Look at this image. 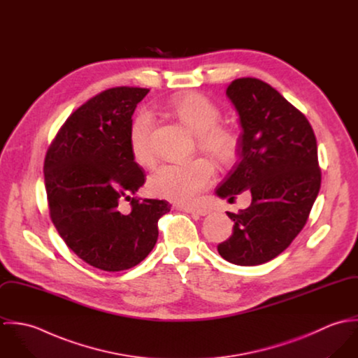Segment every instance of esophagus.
Instances as JSON below:
<instances>
[{
    "mask_svg": "<svg viewBox=\"0 0 358 358\" xmlns=\"http://www.w3.org/2000/svg\"><path fill=\"white\" fill-rule=\"evenodd\" d=\"M180 209H183L185 212H189V213L200 215V216H205L209 213V209L205 206H182Z\"/></svg>",
    "mask_w": 358,
    "mask_h": 358,
    "instance_id": "esophagus-1",
    "label": "esophagus"
}]
</instances>
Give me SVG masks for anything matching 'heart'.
I'll return each mask as SVG.
<instances>
[{
  "instance_id": "obj_1",
  "label": "heart",
  "mask_w": 358,
  "mask_h": 358,
  "mask_svg": "<svg viewBox=\"0 0 358 358\" xmlns=\"http://www.w3.org/2000/svg\"><path fill=\"white\" fill-rule=\"evenodd\" d=\"M173 114L186 124L197 138L199 148L219 164H230L238 150V135L226 124L219 122L222 111L216 103L200 92H187L169 103ZM153 113L142 108L134 118L129 129V145L139 164L153 161L150 136ZM215 178L212 164L205 158L165 162L154 169L148 180L149 192L159 199L178 204L192 203Z\"/></svg>"
}]
</instances>
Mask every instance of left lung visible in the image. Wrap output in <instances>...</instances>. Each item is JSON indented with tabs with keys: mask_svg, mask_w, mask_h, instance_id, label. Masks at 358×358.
<instances>
[{
	"mask_svg": "<svg viewBox=\"0 0 358 358\" xmlns=\"http://www.w3.org/2000/svg\"><path fill=\"white\" fill-rule=\"evenodd\" d=\"M226 95L243 132L240 158L216 194L233 200L247 190L252 203L227 212L233 234L217 252L230 263L256 266L285 251L306 224L321 186L317 141L305 114L262 80L237 78Z\"/></svg>",
	"mask_w": 358,
	"mask_h": 358,
	"instance_id": "1",
	"label": "left lung"
}]
</instances>
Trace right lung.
I'll return each instance as SVG.
<instances>
[{
	"label": "right lung",
	"mask_w": 358,
	"mask_h": 358,
	"mask_svg": "<svg viewBox=\"0 0 358 358\" xmlns=\"http://www.w3.org/2000/svg\"><path fill=\"white\" fill-rule=\"evenodd\" d=\"M150 90L115 87L80 106L62 125L44 161L52 223L66 245L88 264L121 271L139 264L158 238L165 200L131 197L145 171L129 145L134 111ZM131 200L124 215L117 204Z\"/></svg>",
	"instance_id": "right-lung-1"
}]
</instances>
